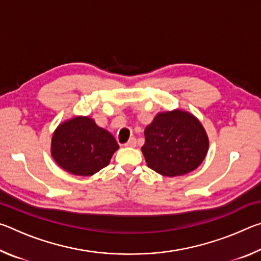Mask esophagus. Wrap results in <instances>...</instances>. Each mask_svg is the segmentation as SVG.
Masks as SVG:
<instances>
[{
    "label": "esophagus",
    "instance_id": "obj_1",
    "mask_svg": "<svg viewBox=\"0 0 261 261\" xmlns=\"http://www.w3.org/2000/svg\"><path fill=\"white\" fill-rule=\"evenodd\" d=\"M136 143H137V141H136L135 138H130L129 141H127V143L125 144V146L126 147H135L136 146Z\"/></svg>",
    "mask_w": 261,
    "mask_h": 261
}]
</instances>
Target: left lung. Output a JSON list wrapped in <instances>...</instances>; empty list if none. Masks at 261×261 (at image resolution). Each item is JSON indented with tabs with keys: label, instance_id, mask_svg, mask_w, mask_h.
<instances>
[{
	"label": "left lung",
	"instance_id": "1",
	"mask_svg": "<svg viewBox=\"0 0 261 261\" xmlns=\"http://www.w3.org/2000/svg\"><path fill=\"white\" fill-rule=\"evenodd\" d=\"M141 147L147 167L167 177L183 176L201 165L208 151V136L187 110L158 113L144 131Z\"/></svg>",
	"mask_w": 261,
	"mask_h": 261
}]
</instances>
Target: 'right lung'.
I'll return each mask as SVG.
<instances>
[{"label": "right lung", "mask_w": 261, "mask_h": 261, "mask_svg": "<svg viewBox=\"0 0 261 261\" xmlns=\"http://www.w3.org/2000/svg\"><path fill=\"white\" fill-rule=\"evenodd\" d=\"M118 148L113 135L88 116H74L60 123L50 144L51 156L57 165L77 176L98 173L109 165Z\"/></svg>", "instance_id": "obj_1"}]
</instances>
